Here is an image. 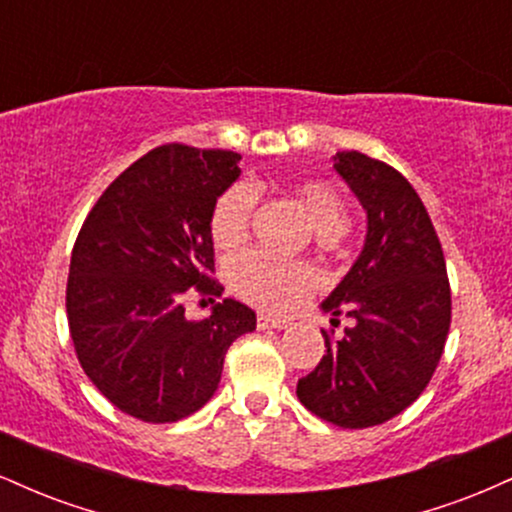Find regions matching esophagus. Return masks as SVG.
<instances>
[{
	"label": "esophagus",
	"instance_id": "1",
	"mask_svg": "<svg viewBox=\"0 0 512 512\" xmlns=\"http://www.w3.org/2000/svg\"><path fill=\"white\" fill-rule=\"evenodd\" d=\"M291 322L286 320V317H274V315H267L262 313L260 317H257V327L260 330H284V327H289Z\"/></svg>",
	"mask_w": 512,
	"mask_h": 512
}]
</instances>
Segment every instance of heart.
<instances>
[{
  "mask_svg": "<svg viewBox=\"0 0 512 512\" xmlns=\"http://www.w3.org/2000/svg\"><path fill=\"white\" fill-rule=\"evenodd\" d=\"M293 192L322 238L342 236L349 226V209L337 187L322 180H308L298 182ZM252 207L255 192L243 182L219 195L209 214V236L216 248H236L248 236ZM231 286L245 301L260 308L289 310L315 289V272L303 262L245 252L231 262Z\"/></svg>",
  "mask_w": 512,
  "mask_h": 512,
  "instance_id": "b5f03b06",
  "label": "heart"
}]
</instances>
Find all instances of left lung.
<instances>
[{"label": "left lung", "mask_w": 512, "mask_h": 512, "mask_svg": "<svg viewBox=\"0 0 512 512\" xmlns=\"http://www.w3.org/2000/svg\"><path fill=\"white\" fill-rule=\"evenodd\" d=\"M334 170L366 209V240L322 313L354 325L298 380L305 409L342 428L378 426L424 392L450 330V284L431 216L402 173L358 151Z\"/></svg>", "instance_id": "8db88e82"}]
</instances>
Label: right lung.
<instances>
[{
    "instance_id": "add662e5",
    "label": "right lung",
    "mask_w": 512,
    "mask_h": 512,
    "mask_svg": "<svg viewBox=\"0 0 512 512\" xmlns=\"http://www.w3.org/2000/svg\"><path fill=\"white\" fill-rule=\"evenodd\" d=\"M240 154L166 144L132 163L86 216L72 250L67 317L81 368L105 399L146 424L195 414L221 383L223 356L257 327L226 298L204 320L185 315L211 279L209 214L240 178Z\"/></svg>"
}]
</instances>
